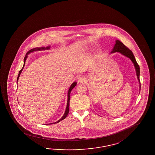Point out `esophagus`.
<instances>
[{
  "mask_svg": "<svg viewBox=\"0 0 155 155\" xmlns=\"http://www.w3.org/2000/svg\"><path fill=\"white\" fill-rule=\"evenodd\" d=\"M85 78L84 77H83V76H81V77H79V78H78V81L79 82H81V83H83V82H84L85 81Z\"/></svg>",
  "mask_w": 155,
  "mask_h": 155,
  "instance_id": "obj_1",
  "label": "esophagus"
}]
</instances>
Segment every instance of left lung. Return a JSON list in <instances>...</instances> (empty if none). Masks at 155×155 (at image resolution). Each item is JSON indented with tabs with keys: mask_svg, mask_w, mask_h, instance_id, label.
<instances>
[{
	"mask_svg": "<svg viewBox=\"0 0 155 155\" xmlns=\"http://www.w3.org/2000/svg\"><path fill=\"white\" fill-rule=\"evenodd\" d=\"M115 52H120V53L122 54L123 55L126 56L130 58L133 62V63L134 64L135 70H136V72H137V79L139 80V82L140 83V88H141V85H140V67L139 64H137V62L135 60L134 56L133 55V53H132L130 50L128 48L126 47L123 44L121 41H120L118 40L116 41V44L114 45V49L112 51H111V53H115Z\"/></svg>",
	"mask_w": 155,
	"mask_h": 155,
	"instance_id": "8db88e82",
	"label": "left lung"
}]
</instances>
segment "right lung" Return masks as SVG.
I'll list each match as a JSON object with an SVG mask.
<instances>
[{"label":"right lung","instance_id":"1","mask_svg":"<svg viewBox=\"0 0 155 155\" xmlns=\"http://www.w3.org/2000/svg\"><path fill=\"white\" fill-rule=\"evenodd\" d=\"M49 49L50 47H47L46 48H34V49H32L30 50L29 51H28V53H27L26 55L25 56V57L24 58V66H23V67L22 68V69L19 71V73H18V78H17V83H18V79L19 77H20L21 73V72H22V71L23 70L24 66H25V62H26V60L27 57V55H28V54H29V53H31V52H33V51H38V50H43ZM76 84H77V83H76V82H74V83H73L72 84V85H71L70 88L69 90H68V95H68V100H67V107H66V111H65V112H64V116L62 117L61 118L60 120H58V121H57V122H56L55 123H50L49 124H55V123H58L59 122L61 121L62 120H64V118H66V117H67V115H68V113H69V110H70V100L71 92L72 90L73 89V88L76 86Z\"/></svg>","mask_w":155,"mask_h":155}]
</instances>
